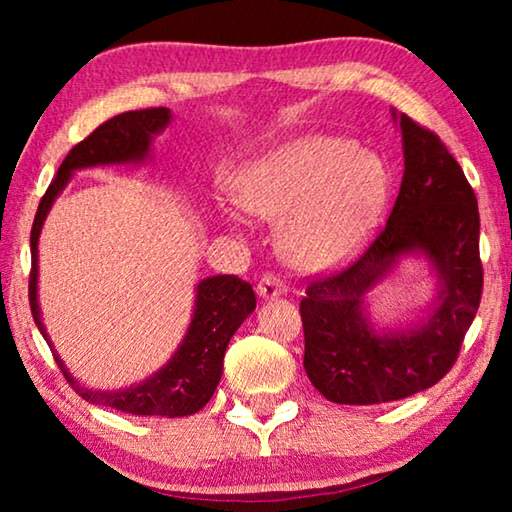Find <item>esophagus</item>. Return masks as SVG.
I'll list each match as a JSON object with an SVG mask.
<instances>
[{"label":"esophagus","mask_w":512,"mask_h":512,"mask_svg":"<svg viewBox=\"0 0 512 512\" xmlns=\"http://www.w3.org/2000/svg\"><path fill=\"white\" fill-rule=\"evenodd\" d=\"M287 293V284L280 275L275 273H264L262 280L257 284V296L259 298H277V296H284Z\"/></svg>","instance_id":"34e87169"}]
</instances>
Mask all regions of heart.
<instances>
[{
  "mask_svg": "<svg viewBox=\"0 0 512 512\" xmlns=\"http://www.w3.org/2000/svg\"><path fill=\"white\" fill-rule=\"evenodd\" d=\"M388 194V173L375 153L352 140L302 137L255 164L239 183L250 214L277 221L284 255L320 268L341 262L375 228Z\"/></svg>",
  "mask_w": 512,
  "mask_h": 512,
  "instance_id": "heart-1",
  "label": "heart"
}]
</instances>
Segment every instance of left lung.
<instances>
[{
    "mask_svg": "<svg viewBox=\"0 0 512 512\" xmlns=\"http://www.w3.org/2000/svg\"><path fill=\"white\" fill-rule=\"evenodd\" d=\"M395 119L404 176L386 225L354 262L311 280L300 300L302 363L316 391L336 404L404 400L438 384L458 359L483 293L472 185L436 133L406 115ZM409 252L437 266L439 305L418 330L379 337L365 323L362 298Z\"/></svg>",
    "mask_w": 512,
    "mask_h": 512,
    "instance_id": "obj_1",
    "label": "left lung"
}]
</instances>
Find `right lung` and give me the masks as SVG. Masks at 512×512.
<instances>
[{"mask_svg": "<svg viewBox=\"0 0 512 512\" xmlns=\"http://www.w3.org/2000/svg\"><path fill=\"white\" fill-rule=\"evenodd\" d=\"M169 108H144L128 110L103 121L99 128L85 137L83 142L67 153L58 167L56 178L51 180L45 196L38 205L36 219L31 228V273H29V305L40 334L47 339L45 325L40 320L38 307V237L45 223L54 198L63 192L69 176L76 169L97 167V164L140 162L149 153L151 137L169 124ZM257 305L253 287L237 275L207 277L196 289V307L192 325L187 329L185 341L173 354L171 361L160 372H155L142 384L124 388V391H90L79 386L76 379L65 370L63 361L56 357L58 368L63 370L69 386L85 402L108 406L133 415H164V418H183L201 411L216 391L221 372L223 354L232 334L253 314ZM49 341V339H47ZM51 345V343H49Z\"/></svg>", "mask_w": 512, "mask_h": 512, "instance_id": "1", "label": "right lung"}]
</instances>
